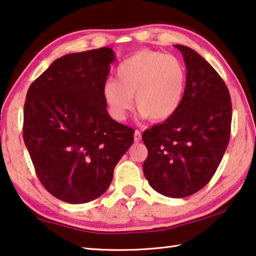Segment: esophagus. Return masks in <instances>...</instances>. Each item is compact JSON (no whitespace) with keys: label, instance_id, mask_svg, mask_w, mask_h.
Segmentation results:
<instances>
[{"label":"esophagus","instance_id":"esophagus-1","mask_svg":"<svg viewBox=\"0 0 256 256\" xmlns=\"http://www.w3.org/2000/svg\"><path fill=\"white\" fill-rule=\"evenodd\" d=\"M141 140V133H140V131H136L134 132V141L136 142H139V141Z\"/></svg>","mask_w":256,"mask_h":256}]
</instances>
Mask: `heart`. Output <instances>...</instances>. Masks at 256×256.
<instances>
[{
    "label": "heart",
    "mask_w": 256,
    "mask_h": 256,
    "mask_svg": "<svg viewBox=\"0 0 256 256\" xmlns=\"http://www.w3.org/2000/svg\"><path fill=\"white\" fill-rule=\"evenodd\" d=\"M117 82L107 80L102 98L114 120H124L136 107L152 122H162L174 115L184 100L186 70L180 59L162 52L144 50L125 59L116 70Z\"/></svg>",
    "instance_id": "1"
}]
</instances>
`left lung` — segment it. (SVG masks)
<instances>
[{
    "instance_id": "left-lung-1",
    "label": "left lung",
    "mask_w": 256,
    "mask_h": 256,
    "mask_svg": "<svg viewBox=\"0 0 256 256\" xmlns=\"http://www.w3.org/2000/svg\"><path fill=\"white\" fill-rule=\"evenodd\" d=\"M174 46L186 68L184 96L173 116L144 132L148 149L144 173L157 192L184 198L204 188L221 163L230 139L232 106L218 72L192 48Z\"/></svg>"
}]
</instances>
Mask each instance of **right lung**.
Instances as JSON below:
<instances>
[{
  "label": "right lung",
  "instance_id": "right-lung-1",
  "mask_svg": "<svg viewBox=\"0 0 256 256\" xmlns=\"http://www.w3.org/2000/svg\"><path fill=\"white\" fill-rule=\"evenodd\" d=\"M114 60L106 46L66 54L28 88L24 141L44 188L70 204L106 192L133 144L134 130L114 120L102 98Z\"/></svg>",
  "mask_w": 256,
  "mask_h": 256
}]
</instances>
